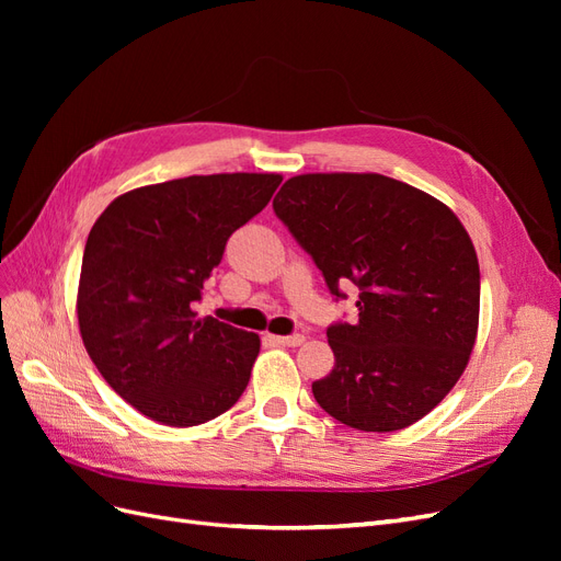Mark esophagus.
Here are the masks:
<instances>
[{"instance_id": "obj_1", "label": "esophagus", "mask_w": 561, "mask_h": 561, "mask_svg": "<svg viewBox=\"0 0 561 561\" xmlns=\"http://www.w3.org/2000/svg\"><path fill=\"white\" fill-rule=\"evenodd\" d=\"M274 342L280 346H301L304 334H287V336H274Z\"/></svg>"}]
</instances>
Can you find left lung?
<instances>
[{
    "mask_svg": "<svg viewBox=\"0 0 561 561\" xmlns=\"http://www.w3.org/2000/svg\"><path fill=\"white\" fill-rule=\"evenodd\" d=\"M274 213L330 295L358 290V316L328 328L334 367L313 381L336 421L390 433L426 416L463 375L480 318V264L437 198L377 173L287 180Z\"/></svg>",
    "mask_w": 561,
    "mask_h": 561,
    "instance_id": "obj_1",
    "label": "left lung"
}]
</instances>
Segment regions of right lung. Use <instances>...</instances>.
I'll return each mask as SVG.
<instances>
[{"label":"right lung","mask_w":561,"mask_h":561,"mask_svg":"<svg viewBox=\"0 0 561 561\" xmlns=\"http://www.w3.org/2000/svg\"><path fill=\"white\" fill-rule=\"evenodd\" d=\"M280 175H192L114 198L81 260L79 330L105 381L135 410L190 428L239 402L260 336L194 304L229 236L262 213Z\"/></svg>","instance_id":"right-lung-1"}]
</instances>
